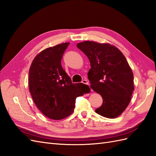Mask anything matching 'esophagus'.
<instances>
[{
  "label": "esophagus",
  "mask_w": 156,
  "mask_h": 156,
  "mask_svg": "<svg viewBox=\"0 0 156 156\" xmlns=\"http://www.w3.org/2000/svg\"><path fill=\"white\" fill-rule=\"evenodd\" d=\"M82 83H83V84H85V85H89V82L87 80H86V79H83V80L81 82Z\"/></svg>",
  "instance_id": "34e87169"
}]
</instances>
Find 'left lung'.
<instances>
[{"label":"left lung","mask_w":156,"mask_h":156,"mask_svg":"<svg viewBox=\"0 0 156 156\" xmlns=\"http://www.w3.org/2000/svg\"><path fill=\"white\" fill-rule=\"evenodd\" d=\"M77 47L89 59L88 79L91 89L103 99L95 112L108 119L120 116L130 103L134 89V75L126 58L109 44L85 41Z\"/></svg>","instance_id":"obj_1"}]
</instances>
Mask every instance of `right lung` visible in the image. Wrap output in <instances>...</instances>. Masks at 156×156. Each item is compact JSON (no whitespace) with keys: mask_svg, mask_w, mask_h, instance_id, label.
<instances>
[{"mask_svg":"<svg viewBox=\"0 0 156 156\" xmlns=\"http://www.w3.org/2000/svg\"><path fill=\"white\" fill-rule=\"evenodd\" d=\"M69 43L45 49L34 59L29 71L30 94L41 113L53 120L71 115L76 98L87 93L89 87L73 83L61 64Z\"/></svg>","mask_w":156,"mask_h":156,"instance_id":"1","label":"right lung"}]
</instances>
